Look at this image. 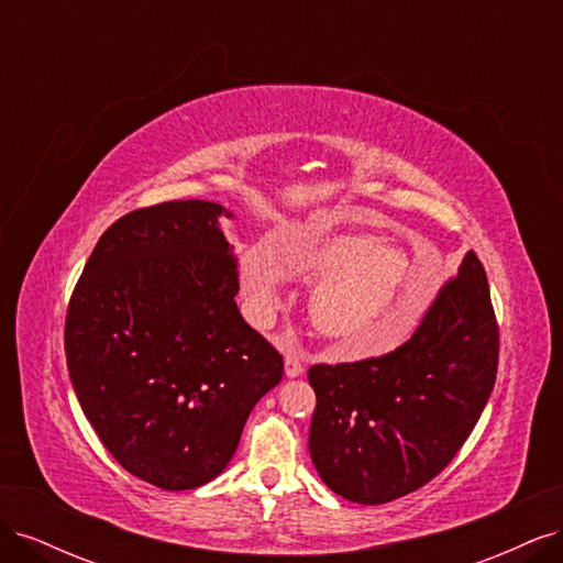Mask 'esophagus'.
I'll return each instance as SVG.
<instances>
[{"instance_id": "1", "label": "esophagus", "mask_w": 563, "mask_h": 563, "mask_svg": "<svg viewBox=\"0 0 563 563\" xmlns=\"http://www.w3.org/2000/svg\"><path fill=\"white\" fill-rule=\"evenodd\" d=\"M284 373H286V378H300L302 373H305V368H302V364H300V360H298L296 354H286Z\"/></svg>"}]
</instances>
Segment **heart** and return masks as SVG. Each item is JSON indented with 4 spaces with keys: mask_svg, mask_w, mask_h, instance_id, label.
I'll return each instance as SVG.
<instances>
[{
    "mask_svg": "<svg viewBox=\"0 0 563 563\" xmlns=\"http://www.w3.org/2000/svg\"><path fill=\"white\" fill-rule=\"evenodd\" d=\"M279 272L319 284L310 317L319 333L354 356L380 354L411 335L437 288L441 258L428 249L418 258L387 246L378 234H296L277 251ZM251 319L267 329L284 310L277 272L261 251L240 263Z\"/></svg>",
    "mask_w": 563,
    "mask_h": 563,
    "instance_id": "heart-1",
    "label": "heart"
}]
</instances>
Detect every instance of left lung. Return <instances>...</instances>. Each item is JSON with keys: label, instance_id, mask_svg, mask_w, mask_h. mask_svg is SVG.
I'll list each match as a JSON object with an SVG mask.
<instances>
[{"label": "left lung", "instance_id": "8db88e82", "mask_svg": "<svg viewBox=\"0 0 563 563\" xmlns=\"http://www.w3.org/2000/svg\"><path fill=\"white\" fill-rule=\"evenodd\" d=\"M498 323L472 251L413 338L378 360L317 364L310 457L338 496L383 505L444 470L496 385Z\"/></svg>", "mask_w": 563, "mask_h": 563}]
</instances>
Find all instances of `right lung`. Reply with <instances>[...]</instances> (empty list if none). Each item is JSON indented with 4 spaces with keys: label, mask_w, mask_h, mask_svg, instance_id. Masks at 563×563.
<instances>
[{
    "label": "right lung",
    "mask_w": 563,
    "mask_h": 563,
    "mask_svg": "<svg viewBox=\"0 0 563 563\" xmlns=\"http://www.w3.org/2000/svg\"><path fill=\"white\" fill-rule=\"evenodd\" d=\"M213 201L131 211L100 236L65 319L67 371L112 457L164 490L228 467L282 354L244 321Z\"/></svg>",
    "instance_id": "right-lung-1"
}]
</instances>
